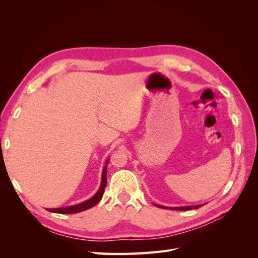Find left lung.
Instances as JSON below:
<instances>
[{"mask_svg":"<svg viewBox=\"0 0 258 258\" xmlns=\"http://www.w3.org/2000/svg\"><path fill=\"white\" fill-rule=\"evenodd\" d=\"M156 207H159L162 209H170V210H176V211H187V210H191V209H198L201 206H189V207H175V208H168L165 206H159V205H155Z\"/></svg>","mask_w":258,"mask_h":258,"instance_id":"1","label":"left lung"}]
</instances>
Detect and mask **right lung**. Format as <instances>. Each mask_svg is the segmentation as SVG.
<instances>
[{"mask_svg":"<svg viewBox=\"0 0 258 258\" xmlns=\"http://www.w3.org/2000/svg\"><path fill=\"white\" fill-rule=\"evenodd\" d=\"M107 163H108V159L106 160V165L103 168L102 171V181H101V185L100 188L97 191V194L95 196L91 197L90 199H88L87 201H84L82 204L75 205V206H71V207H64V208H57V209H47L49 212H53V213H60V214H74V213H79V212H83L85 210H88L92 207H95L98 202L101 200L103 196L104 192V188L106 186V169H107Z\"/></svg>","mask_w":258,"mask_h":258,"instance_id":"obj_1","label":"right lung"}]
</instances>
